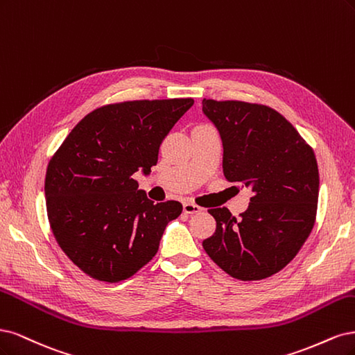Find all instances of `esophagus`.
<instances>
[{
	"mask_svg": "<svg viewBox=\"0 0 355 355\" xmlns=\"http://www.w3.org/2000/svg\"><path fill=\"white\" fill-rule=\"evenodd\" d=\"M182 209H184L186 214H198L202 211V208L199 207V205H194L191 202H184V205H182Z\"/></svg>",
	"mask_w": 355,
	"mask_h": 355,
	"instance_id": "esophagus-1",
	"label": "esophagus"
}]
</instances>
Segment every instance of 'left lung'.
I'll return each instance as SVG.
<instances>
[{
	"instance_id": "left-lung-1",
	"label": "left lung",
	"mask_w": 355,
	"mask_h": 355,
	"mask_svg": "<svg viewBox=\"0 0 355 355\" xmlns=\"http://www.w3.org/2000/svg\"><path fill=\"white\" fill-rule=\"evenodd\" d=\"M218 128L224 175L252 187L245 212H208L215 233L205 252L239 280H262L283 270L310 236L317 215L318 166L313 147L277 110L258 103L203 98Z\"/></svg>"
}]
</instances>
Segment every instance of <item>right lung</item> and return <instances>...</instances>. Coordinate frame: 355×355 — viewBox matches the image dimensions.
Wrapping results in <instances>:
<instances>
[{"label": "right lung", "mask_w": 355, "mask_h": 355, "mask_svg": "<svg viewBox=\"0 0 355 355\" xmlns=\"http://www.w3.org/2000/svg\"><path fill=\"white\" fill-rule=\"evenodd\" d=\"M193 103L132 100L97 107L51 156L45 174L51 232L91 279L118 283L134 276L182 212L177 200L147 199L132 174L157 164L159 147Z\"/></svg>", "instance_id": "obj_1"}]
</instances>
